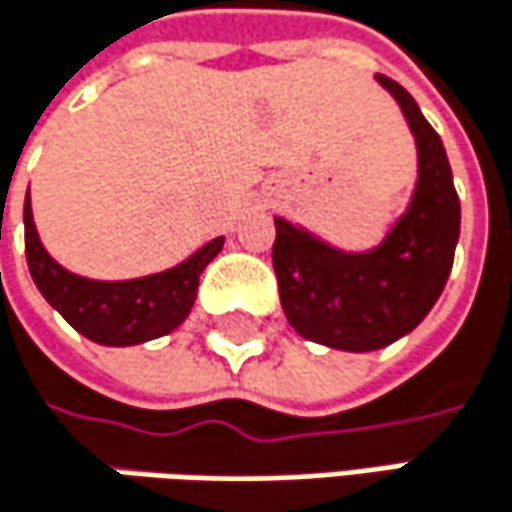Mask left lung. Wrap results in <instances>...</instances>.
Masks as SVG:
<instances>
[{
	"instance_id": "1",
	"label": "left lung",
	"mask_w": 512,
	"mask_h": 512,
	"mask_svg": "<svg viewBox=\"0 0 512 512\" xmlns=\"http://www.w3.org/2000/svg\"><path fill=\"white\" fill-rule=\"evenodd\" d=\"M400 103L418 145V186L385 243L364 255L338 252L275 219L272 266L290 326L332 350L370 353L409 335L436 305L460 240V198L439 133L412 94L376 76Z\"/></svg>"
}]
</instances>
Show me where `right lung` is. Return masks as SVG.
Segmentation results:
<instances>
[{
    "mask_svg": "<svg viewBox=\"0 0 512 512\" xmlns=\"http://www.w3.org/2000/svg\"><path fill=\"white\" fill-rule=\"evenodd\" d=\"M29 272L52 308L88 341L106 347H133L177 329L198 293V275L222 252V237L210 240L174 269L133 281H91L58 266L38 240L32 204L23 207Z\"/></svg>",
    "mask_w": 512,
    "mask_h": 512,
    "instance_id": "obj_1",
    "label": "right lung"
}]
</instances>
